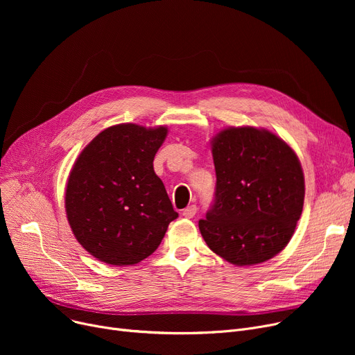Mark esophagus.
Segmentation results:
<instances>
[{
    "instance_id": "1",
    "label": "esophagus",
    "mask_w": 355,
    "mask_h": 355,
    "mask_svg": "<svg viewBox=\"0 0 355 355\" xmlns=\"http://www.w3.org/2000/svg\"><path fill=\"white\" fill-rule=\"evenodd\" d=\"M196 214H197V207L196 206H189L187 209L182 211V216L187 217V218H193Z\"/></svg>"
}]
</instances>
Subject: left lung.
Wrapping results in <instances>:
<instances>
[{"instance_id":"1","label":"left lung","mask_w":355,"mask_h":355,"mask_svg":"<svg viewBox=\"0 0 355 355\" xmlns=\"http://www.w3.org/2000/svg\"><path fill=\"white\" fill-rule=\"evenodd\" d=\"M216 193L198 221L207 246L237 266L281 252L302 214L305 180L293 149L266 129L227 128L211 141Z\"/></svg>"}]
</instances>
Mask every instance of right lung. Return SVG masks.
<instances>
[{
	"label": "right lung",
	"instance_id": "1",
	"mask_svg": "<svg viewBox=\"0 0 355 355\" xmlns=\"http://www.w3.org/2000/svg\"><path fill=\"white\" fill-rule=\"evenodd\" d=\"M166 132L165 126H110L74 162L64 197L67 220L79 243L101 262H141L178 217L153 164Z\"/></svg>",
	"mask_w": 355,
	"mask_h": 355
}]
</instances>
